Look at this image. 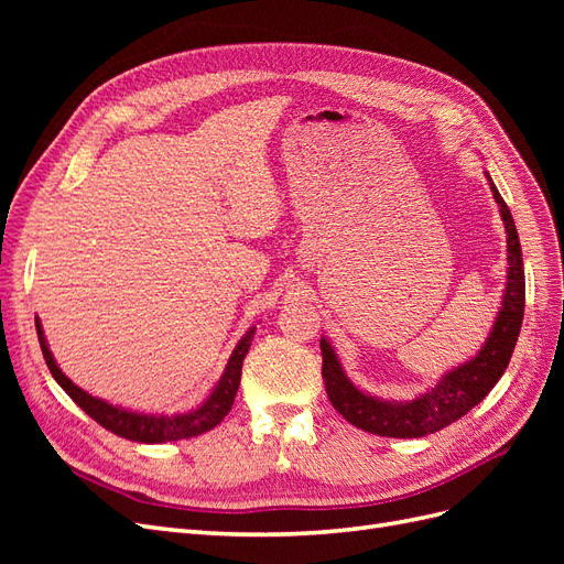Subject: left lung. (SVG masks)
<instances>
[{
  "instance_id": "obj_1",
  "label": "left lung",
  "mask_w": 564,
  "mask_h": 564,
  "mask_svg": "<svg viewBox=\"0 0 564 564\" xmlns=\"http://www.w3.org/2000/svg\"><path fill=\"white\" fill-rule=\"evenodd\" d=\"M494 202L506 228L508 270L501 308L494 317L491 329L470 360L449 369L429 386V390L412 400H383L357 388L340 365L329 338H319L322 348V379L336 412L357 429L381 437H423L447 429L449 423L468 414L475 404L485 400L487 392L499 383L516 350L522 315H524V265L518 240L516 220L510 216L497 185L485 172Z\"/></svg>"
}]
</instances>
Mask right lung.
<instances>
[{"instance_id": "add662e5", "label": "right lung", "mask_w": 564, "mask_h": 564, "mask_svg": "<svg viewBox=\"0 0 564 564\" xmlns=\"http://www.w3.org/2000/svg\"><path fill=\"white\" fill-rule=\"evenodd\" d=\"M35 327H37V338L42 346V355L46 360V367L51 371V377L56 379V383L75 400L77 406H82L96 423L104 425L106 431L133 440V442H143V445H160V442H174V440H185V437H195L212 431L214 425L226 419V414L232 409L237 388H240L242 379V362L249 352V346L253 340L256 327H249V332L237 340L235 350L230 352V360L220 373L218 383L207 395L202 404L195 409H185L181 414H145V412H133V409H124L119 404H110L100 398L89 395L87 390L73 383L65 377L63 369L58 367L56 357L51 355L46 336L42 329L40 317H35Z\"/></svg>"}]
</instances>
